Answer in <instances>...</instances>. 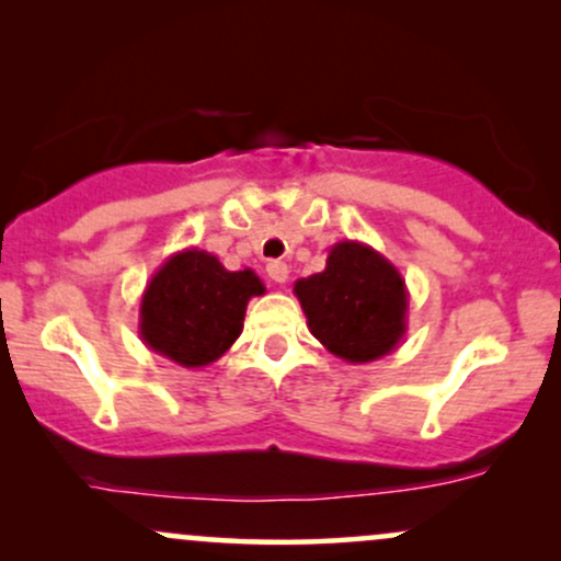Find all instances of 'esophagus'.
Listing matches in <instances>:
<instances>
[{"mask_svg":"<svg viewBox=\"0 0 561 561\" xmlns=\"http://www.w3.org/2000/svg\"><path fill=\"white\" fill-rule=\"evenodd\" d=\"M266 272H268V276H272V279L276 282V285H285L287 276H289V268H287L285 261H272V263H268V266H266Z\"/></svg>","mask_w":561,"mask_h":561,"instance_id":"esophagus-1","label":"esophagus"}]
</instances>
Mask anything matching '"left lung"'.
Masks as SVG:
<instances>
[{
    "instance_id": "obj_1",
    "label": "left lung",
    "mask_w": 561,
    "mask_h": 561,
    "mask_svg": "<svg viewBox=\"0 0 561 561\" xmlns=\"http://www.w3.org/2000/svg\"><path fill=\"white\" fill-rule=\"evenodd\" d=\"M293 293L313 337L347 364L377 362L401 345L409 289L369 244L334 242L324 272L298 279Z\"/></svg>"
}]
</instances>
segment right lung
<instances>
[{
	"mask_svg": "<svg viewBox=\"0 0 561 561\" xmlns=\"http://www.w3.org/2000/svg\"><path fill=\"white\" fill-rule=\"evenodd\" d=\"M263 293L253 268L229 272L208 250H179L141 293L139 337L169 362L203 369L234 345L250 298Z\"/></svg>",
	"mask_w": 561,
	"mask_h": 561,
	"instance_id": "obj_1",
	"label": "right lung"
}]
</instances>
